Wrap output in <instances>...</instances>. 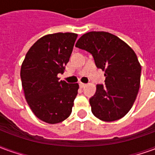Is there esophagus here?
<instances>
[{
	"label": "esophagus",
	"instance_id": "esophagus-1",
	"mask_svg": "<svg viewBox=\"0 0 155 155\" xmlns=\"http://www.w3.org/2000/svg\"><path fill=\"white\" fill-rule=\"evenodd\" d=\"M80 86H81V88H84V87H85V86H86V84H84V83H80Z\"/></svg>",
	"mask_w": 155,
	"mask_h": 155
}]
</instances>
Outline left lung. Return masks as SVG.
I'll list each match as a JSON object with an SVG mask.
<instances>
[{
    "instance_id": "1",
    "label": "left lung",
    "mask_w": 155,
    "mask_h": 155,
    "mask_svg": "<svg viewBox=\"0 0 155 155\" xmlns=\"http://www.w3.org/2000/svg\"><path fill=\"white\" fill-rule=\"evenodd\" d=\"M75 46L92 54L96 66L104 71L105 85L97 84L90 99L93 114L105 122L123 118L140 89L141 65L136 54L121 39L105 31L85 33Z\"/></svg>"
}]
</instances>
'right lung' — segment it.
Returning a JSON list of instances; mask_svg holds the SVG:
<instances>
[{"label":"right lung","mask_w":155,"mask_h":155,"mask_svg":"<svg viewBox=\"0 0 155 155\" xmlns=\"http://www.w3.org/2000/svg\"><path fill=\"white\" fill-rule=\"evenodd\" d=\"M78 35L54 33L40 38L30 48L21 68V84L27 104L45 123L58 124L70 116L79 84L60 81Z\"/></svg>","instance_id":"right-lung-1"}]
</instances>
